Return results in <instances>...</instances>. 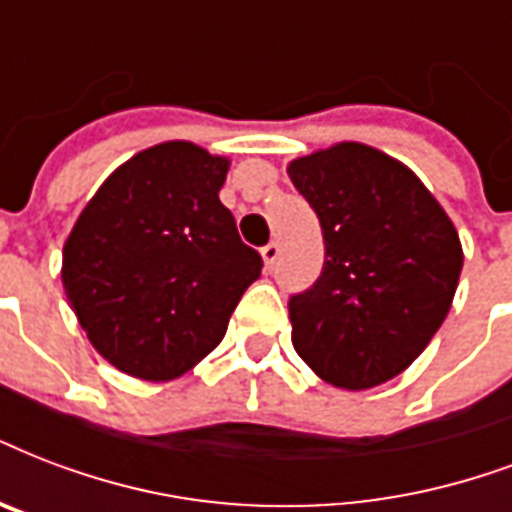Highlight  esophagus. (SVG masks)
Instances as JSON below:
<instances>
[{
	"label": "esophagus",
	"instance_id": "1",
	"mask_svg": "<svg viewBox=\"0 0 512 512\" xmlns=\"http://www.w3.org/2000/svg\"><path fill=\"white\" fill-rule=\"evenodd\" d=\"M276 260H279V244H276V241H271V244H265V247H263L265 271H273Z\"/></svg>",
	"mask_w": 512,
	"mask_h": 512
}]
</instances>
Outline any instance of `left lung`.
I'll return each instance as SVG.
<instances>
[{
	"mask_svg": "<svg viewBox=\"0 0 512 512\" xmlns=\"http://www.w3.org/2000/svg\"><path fill=\"white\" fill-rule=\"evenodd\" d=\"M287 174L325 239L319 279L290 298L292 346L341 389L400 376L454 300L464 263L454 222L408 166L368 144L311 152Z\"/></svg>",
	"mask_w": 512,
	"mask_h": 512,
	"instance_id": "left-lung-1",
	"label": "left lung"
}]
</instances>
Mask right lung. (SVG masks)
Masks as SVG:
<instances>
[{"label":"right lung","mask_w":512,"mask_h":512,"mask_svg":"<svg viewBox=\"0 0 512 512\" xmlns=\"http://www.w3.org/2000/svg\"><path fill=\"white\" fill-rule=\"evenodd\" d=\"M228 158L163 142L115 169L64 244L69 306L117 370L171 381L222 341L263 257L220 204Z\"/></svg>","instance_id":"obj_1"}]
</instances>
